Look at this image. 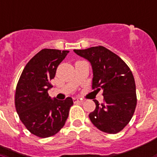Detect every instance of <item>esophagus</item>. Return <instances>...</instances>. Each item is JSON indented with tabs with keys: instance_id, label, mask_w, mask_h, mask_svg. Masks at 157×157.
Segmentation results:
<instances>
[{
	"instance_id": "obj_1",
	"label": "esophagus",
	"mask_w": 157,
	"mask_h": 157,
	"mask_svg": "<svg viewBox=\"0 0 157 157\" xmlns=\"http://www.w3.org/2000/svg\"><path fill=\"white\" fill-rule=\"evenodd\" d=\"M73 102L74 103H83V100L81 98H73Z\"/></svg>"
}]
</instances>
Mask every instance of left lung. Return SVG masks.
<instances>
[{
  "label": "left lung",
  "mask_w": 157,
  "mask_h": 157,
  "mask_svg": "<svg viewBox=\"0 0 157 157\" xmlns=\"http://www.w3.org/2000/svg\"><path fill=\"white\" fill-rule=\"evenodd\" d=\"M74 52L90 63L93 90H103V103L94 100L95 110L89 115L91 122L101 131L117 134L130 121L136 107V86L131 70L118 55L101 45Z\"/></svg>",
  "instance_id": "8db88e82"
}]
</instances>
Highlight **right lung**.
Listing matches in <instances>:
<instances>
[{
  "instance_id": "obj_1",
  "label": "right lung",
  "mask_w": 157,
  "mask_h": 157,
  "mask_svg": "<svg viewBox=\"0 0 157 157\" xmlns=\"http://www.w3.org/2000/svg\"><path fill=\"white\" fill-rule=\"evenodd\" d=\"M68 50L44 49L28 62L21 74L15 91V108L19 119L36 136L48 138L57 134L65 124L71 97L65 100L51 98L48 90L56 70Z\"/></svg>"
}]
</instances>
